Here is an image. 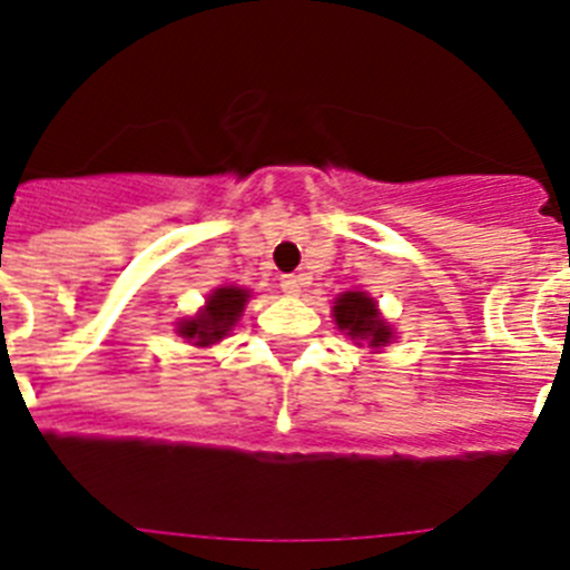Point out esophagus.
<instances>
[{"label": "esophagus", "instance_id": "34e87169", "mask_svg": "<svg viewBox=\"0 0 570 570\" xmlns=\"http://www.w3.org/2000/svg\"><path fill=\"white\" fill-rule=\"evenodd\" d=\"M301 286H303L301 275H284V278H281V289H284L286 295H301Z\"/></svg>", "mask_w": 570, "mask_h": 570}]
</instances>
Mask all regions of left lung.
<instances>
[{"instance_id": "left-lung-1", "label": "left lung", "mask_w": 570, "mask_h": 570, "mask_svg": "<svg viewBox=\"0 0 570 570\" xmlns=\"http://www.w3.org/2000/svg\"><path fill=\"white\" fill-rule=\"evenodd\" d=\"M334 323L343 334H348L357 345L380 351L393 340V328L376 309V301L365 292H343L334 301Z\"/></svg>"}]
</instances>
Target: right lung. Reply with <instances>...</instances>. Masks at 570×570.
<instances>
[{
    "mask_svg": "<svg viewBox=\"0 0 570 570\" xmlns=\"http://www.w3.org/2000/svg\"><path fill=\"white\" fill-rule=\"evenodd\" d=\"M249 292L242 286H219L207 295L205 306L196 312V317L188 321H179L177 334L185 337L188 343L207 348V345L219 343L230 334V328L236 326V321L242 317L244 306H247Z\"/></svg>",
    "mask_w": 570,
    "mask_h": 570,
    "instance_id": "right-lung-1",
    "label": "right lung"
}]
</instances>
